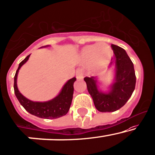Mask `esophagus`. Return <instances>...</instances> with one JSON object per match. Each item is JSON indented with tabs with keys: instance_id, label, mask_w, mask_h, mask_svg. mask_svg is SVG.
Instances as JSON below:
<instances>
[{
	"instance_id": "obj_1",
	"label": "esophagus",
	"mask_w": 155,
	"mask_h": 155,
	"mask_svg": "<svg viewBox=\"0 0 155 155\" xmlns=\"http://www.w3.org/2000/svg\"><path fill=\"white\" fill-rule=\"evenodd\" d=\"M76 76L77 79H83V72L81 69H77L76 73Z\"/></svg>"
}]
</instances>
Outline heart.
<instances>
[{
	"label": "heart",
	"instance_id": "obj_1",
	"mask_svg": "<svg viewBox=\"0 0 155 155\" xmlns=\"http://www.w3.org/2000/svg\"><path fill=\"white\" fill-rule=\"evenodd\" d=\"M111 51L106 43L88 45L83 48L79 54V59L83 63L88 62V68L92 72H97L104 68L110 62Z\"/></svg>",
	"mask_w": 155,
	"mask_h": 155
}]
</instances>
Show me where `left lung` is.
I'll return each mask as SVG.
<instances>
[{"instance_id": "8db88e82", "label": "left lung", "mask_w": 155, "mask_h": 155, "mask_svg": "<svg viewBox=\"0 0 155 155\" xmlns=\"http://www.w3.org/2000/svg\"><path fill=\"white\" fill-rule=\"evenodd\" d=\"M114 53L110 65L115 63V82L108 93L98 90L97 78L85 77L84 80L96 108L101 113L114 112L121 108L132 96L135 87L136 76L134 65L124 49L111 45Z\"/></svg>"}]
</instances>
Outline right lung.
I'll use <instances>...</instances> for the list:
<instances>
[{"label": "right lung", "instance_id": "obj_1", "mask_svg": "<svg viewBox=\"0 0 155 155\" xmlns=\"http://www.w3.org/2000/svg\"><path fill=\"white\" fill-rule=\"evenodd\" d=\"M30 55L31 54L27 56L19 64V67L15 75L14 90L17 98L27 112L39 118L54 119L65 115L68 112L71 102H72L74 90V83L76 80L75 77L69 79L65 83L58 96L45 102H36V101H31L23 96L18 91V86H17V77H18V71L22 65L28 61Z\"/></svg>", "mask_w": 155, "mask_h": 155}]
</instances>
